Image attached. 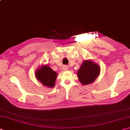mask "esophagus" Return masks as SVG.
<instances>
[{
  "instance_id": "obj_1",
  "label": "esophagus",
  "mask_w": 130,
  "mask_h": 130,
  "mask_svg": "<svg viewBox=\"0 0 130 130\" xmlns=\"http://www.w3.org/2000/svg\"><path fill=\"white\" fill-rule=\"evenodd\" d=\"M63 70H65V71H67V70H68V67L67 66H64V67H63Z\"/></svg>"
}]
</instances>
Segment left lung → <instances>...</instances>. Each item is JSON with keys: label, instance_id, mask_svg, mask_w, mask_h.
Masks as SVG:
<instances>
[{"label": "left lung", "instance_id": "1", "mask_svg": "<svg viewBox=\"0 0 130 130\" xmlns=\"http://www.w3.org/2000/svg\"><path fill=\"white\" fill-rule=\"evenodd\" d=\"M100 73V67L91 60H84L77 71L78 80L83 85L94 82Z\"/></svg>", "mask_w": 130, "mask_h": 130}]
</instances>
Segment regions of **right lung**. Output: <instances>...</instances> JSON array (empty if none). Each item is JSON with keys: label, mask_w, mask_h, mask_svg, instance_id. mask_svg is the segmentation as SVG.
<instances>
[{"label": "right lung", "mask_w": 130, "mask_h": 130, "mask_svg": "<svg viewBox=\"0 0 130 130\" xmlns=\"http://www.w3.org/2000/svg\"><path fill=\"white\" fill-rule=\"evenodd\" d=\"M36 78L43 86L53 88L57 77V73L54 71L49 65H42L37 68L35 72Z\"/></svg>", "instance_id": "right-lung-1"}]
</instances>
